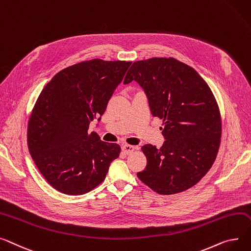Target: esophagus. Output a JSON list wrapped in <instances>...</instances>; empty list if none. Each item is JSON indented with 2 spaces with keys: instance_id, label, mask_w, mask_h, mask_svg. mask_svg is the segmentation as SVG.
<instances>
[{
  "instance_id": "esophagus-1",
  "label": "esophagus",
  "mask_w": 251,
  "mask_h": 251,
  "mask_svg": "<svg viewBox=\"0 0 251 251\" xmlns=\"http://www.w3.org/2000/svg\"><path fill=\"white\" fill-rule=\"evenodd\" d=\"M122 150L124 151V153L129 154V153L134 151L135 147L132 146V145H129V144H123V145H122Z\"/></svg>"
}]
</instances>
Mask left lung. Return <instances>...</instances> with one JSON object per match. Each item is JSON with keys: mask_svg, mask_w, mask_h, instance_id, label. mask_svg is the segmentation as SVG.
<instances>
[{"mask_svg": "<svg viewBox=\"0 0 251 251\" xmlns=\"http://www.w3.org/2000/svg\"><path fill=\"white\" fill-rule=\"evenodd\" d=\"M143 89L153 117L163 120L160 148L142 146L147 158L137 176L161 195L186 191L213 165L221 138V117L215 97L193 68L175 58L135 61L124 83Z\"/></svg>", "mask_w": 251, "mask_h": 251, "instance_id": "left-lung-1", "label": "left lung"}]
</instances>
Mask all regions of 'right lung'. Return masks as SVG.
Here are the masks:
<instances>
[{
    "label": "right lung",
    "mask_w": 251,
    "mask_h": 251,
    "mask_svg": "<svg viewBox=\"0 0 251 251\" xmlns=\"http://www.w3.org/2000/svg\"><path fill=\"white\" fill-rule=\"evenodd\" d=\"M131 61L93 59L56 74L40 93L28 124V148L55 190L82 195L101 183L121 147L88 132L101 120Z\"/></svg>",
    "instance_id": "add662e5"
}]
</instances>
